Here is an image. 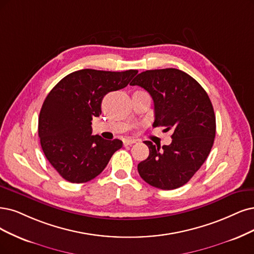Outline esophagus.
I'll return each instance as SVG.
<instances>
[{"mask_svg": "<svg viewBox=\"0 0 254 254\" xmlns=\"http://www.w3.org/2000/svg\"><path fill=\"white\" fill-rule=\"evenodd\" d=\"M137 142L136 139H130V138H127L124 140V144L127 146V145H130V144H134Z\"/></svg>", "mask_w": 254, "mask_h": 254, "instance_id": "obj_1", "label": "esophagus"}]
</instances>
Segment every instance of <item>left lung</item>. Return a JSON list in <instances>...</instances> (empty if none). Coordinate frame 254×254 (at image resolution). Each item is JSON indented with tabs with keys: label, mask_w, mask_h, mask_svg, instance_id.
I'll return each mask as SVG.
<instances>
[{
	"label": "left lung",
	"mask_w": 254,
	"mask_h": 254,
	"mask_svg": "<svg viewBox=\"0 0 254 254\" xmlns=\"http://www.w3.org/2000/svg\"><path fill=\"white\" fill-rule=\"evenodd\" d=\"M129 84L151 94L153 127L173 132L170 145L144 141L149 155L138 164L140 177L164 190L183 186L199 171L213 145L215 116L207 93L190 75L174 68L141 72Z\"/></svg>",
	"instance_id": "obj_1"
}]
</instances>
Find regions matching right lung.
<instances>
[{"mask_svg": "<svg viewBox=\"0 0 254 254\" xmlns=\"http://www.w3.org/2000/svg\"><path fill=\"white\" fill-rule=\"evenodd\" d=\"M137 73L82 69L64 76L47 95L40 112L39 137L46 158L64 180L94 179L122 147L119 139L92 135V119L101 114L103 97L126 88Z\"/></svg>", "mask_w": 254, "mask_h": 254, "instance_id": "1", "label": "right lung"}]
</instances>
